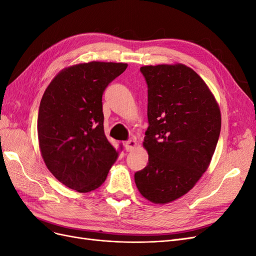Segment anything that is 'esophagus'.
<instances>
[{
    "label": "esophagus",
    "instance_id": "obj_1",
    "mask_svg": "<svg viewBox=\"0 0 256 256\" xmlns=\"http://www.w3.org/2000/svg\"><path fill=\"white\" fill-rule=\"evenodd\" d=\"M124 145H125V150L127 152H131L136 147V142L134 140H129V141H126Z\"/></svg>",
    "mask_w": 256,
    "mask_h": 256
}]
</instances>
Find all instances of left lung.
I'll return each instance as SVG.
<instances>
[{"mask_svg": "<svg viewBox=\"0 0 256 256\" xmlns=\"http://www.w3.org/2000/svg\"><path fill=\"white\" fill-rule=\"evenodd\" d=\"M148 88L143 146L148 164L134 174L141 194L166 204L189 192L210 164L221 130L218 102L200 76L184 64L143 66Z\"/></svg>", "mask_w": 256, "mask_h": 256, "instance_id": "8db88e82", "label": "left lung"}]
</instances>
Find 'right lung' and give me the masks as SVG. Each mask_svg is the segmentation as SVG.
Instances as JSON below:
<instances>
[{
	"label": "right lung",
	"instance_id": "obj_1",
	"mask_svg": "<svg viewBox=\"0 0 256 256\" xmlns=\"http://www.w3.org/2000/svg\"><path fill=\"white\" fill-rule=\"evenodd\" d=\"M127 66L95 60L69 66L44 92L37 120L40 152L49 171L68 188L80 193L97 189L118 159L104 134L102 94Z\"/></svg>",
	"mask_w": 256,
	"mask_h": 256
}]
</instances>
